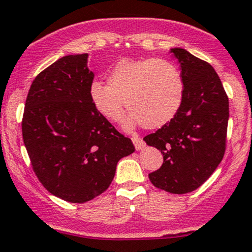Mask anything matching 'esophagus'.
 Returning a JSON list of instances; mask_svg holds the SVG:
<instances>
[{"label": "esophagus", "mask_w": 252, "mask_h": 252, "mask_svg": "<svg viewBox=\"0 0 252 252\" xmlns=\"http://www.w3.org/2000/svg\"><path fill=\"white\" fill-rule=\"evenodd\" d=\"M131 140H133L134 146H135V149L138 150V151H139V150H141L142 147H144V141H142V139L139 138V136L134 135L133 138H131Z\"/></svg>", "instance_id": "34e87169"}]
</instances>
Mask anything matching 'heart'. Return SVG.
<instances>
[{"mask_svg":"<svg viewBox=\"0 0 252 252\" xmlns=\"http://www.w3.org/2000/svg\"><path fill=\"white\" fill-rule=\"evenodd\" d=\"M89 96L96 111L107 121L131 112L126 128L144 126L158 129L177 116L184 97V80L177 65L162 58L121 60L107 74V84L93 81Z\"/></svg>","mask_w":252,"mask_h":252,"instance_id":"obj_1","label":"heart"}]
</instances>
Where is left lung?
Returning a JSON list of instances; mask_svg holds the SVG:
<instances>
[{
    "label": "left lung",
    "instance_id": "obj_1",
    "mask_svg": "<svg viewBox=\"0 0 252 252\" xmlns=\"http://www.w3.org/2000/svg\"><path fill=\"white\" fill-rule=\"evenodd\" d=\"M171 53L184 80L183 103L168 124L144 140L163 155L150 182L171 194H187L201 187L224 156L229 101L212 65L184 48Z\"/></svg>",
    "mask_w": 252,
    "mask_h": 252
}]
</instances>
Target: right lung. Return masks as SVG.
Here are the masks:
<instances>
[{
	"mask_svg": "<svg viewBox=\"0 0 252 252\" xmlns=\"http://www.w3.org/2000/svg\"><path fill=\"white\" fill-rule=\"evenodd\" d=\"M88 53L60 58L32 81L22 121L32 169L46 190L74 204L90 201L110 187L133 142L94 107V73Z\"/></svg>",
	"mask_w": 252,
	"mask_h": 252,
	"instance_id": "add662e5",
	"label": "right lung"
}]
</instances>
